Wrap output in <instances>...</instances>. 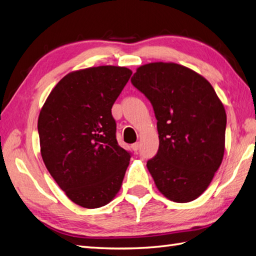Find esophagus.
<instances>
[{
	"instance_id": "esophagus-1",
	"label": "esophagus",
	"mask_w": 256,
	"mask_h": 256,
	"mask_svg": "<svg viewBox=\"0 0 256 256\" xmlns=\"http://www.w3.org/2000/svg\"><path fill=\"white\" fill-rule=\"evenodd\" d=\"M134 152H138L140 150V142H134V144L130 146Z\"/></svg>"
}]
</instances>
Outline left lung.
<instances>
[{"mask_svg": "<svg viewBox=\"0 0 256 256\" xmlns=\"http://www.w3.org/2000/svg\"><path fill=\"white\" fill-rule=\"evenodd\" d=\"M130 80L150 99L158 121L159 150L147 162L158 191L176 203L196 200L222 162V100L205 77L174 62L142 65Z\"/></svg>", "mask_w": 256, "mask_h": 256, "instance_id": "8db88e82", "label": "left lung"}]
</instances>
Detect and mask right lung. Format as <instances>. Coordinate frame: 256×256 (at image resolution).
Wrapping results in <instances>:
<instances>
[{
	"instance_id": "add662e5",
	"label": "right lung",
	"mask_w": 256,
	"mask_h": 256,
	"mask_svg": "<svg viewBox=\"0 0 256 256\" xmlns=\"http://www.w3.org/2000/svg\"><path fill=\"white\" fill-rule=\"evenodd\" d=\"M132 70L102 65L65 75L39 114L40 152L48 171L73 203L109 204L122 186L130 156L118 144L111 109Z\"/></svg>"
}]
</instances>
